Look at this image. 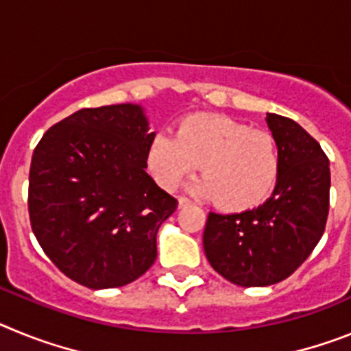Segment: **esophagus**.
I'll list each match as a JSON object with an SVG mask.
<instances>
[{"instance_id":"obj_1","label":"esophagus","mask_w":351,"mask_h":351,"mask_svg":"<svg viewBox=\"0 0 351 351\" xmlns=\"http://www.w3.org/2000/svg\"><path fill=\"white\" fill-rule=\"evenodd\" d=\"M178 202H179V207H186V206H190V204H191L186 197H179Z\"/></svg>"}]
</instances>
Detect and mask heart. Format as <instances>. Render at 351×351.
Instances as JSON below:
<instances>
[{
    "instance_id": "obj_1",
    "label": "heart",
    "mask_w": 351,
    "mask_h": 351,
    "mask_svg": "<svg viewBox=\"0 0 351 351\" xmlns=\"http://www.w3.org/2000/svg\"><path fill=\"white\" fill-rule=\"evenodd\" d=\"M149 172L165 190H176L198 169L190 186L200 197L218 198L226 210L260 206L280 176V149L267 132L226 116L193 114L179 123L176 137L154 135L145 154Z\"/></svg>"
}]
</instances>
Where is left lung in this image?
I'll use <instances>...</instances> for the list:
<instances>
[{
  "mask_svg": "<svg viewBox=\"0 0 351 351\" xmlns=\"http://www.w3.org/2000/svg\"><path fill=\"white\" fill-rule=\"evenodd\" d=\"M280 149L271 197L244 213H209L204 251L210 267L237 287H269L311 255L325 230L330 169L320 144L295 121L265 117Z\"/></svg>",
  "mask_w": 351,
  "mask_h": 351,
  "instance_id": "obj_1",
  "label": "left lung"
}]
</instances>
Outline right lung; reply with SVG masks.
Instances as JSON below:
<instances>
[{
  "label": "right lung",
  "mask_w": 351,
  "mask_h": 351,
  "mask_svg": "<svg viewBox=\"0 0 351 351\" xmlns=\"http://www.w3.org/2000/svg\"><path fill=\"white\" fill-rule=\"evenodd\" d=\"M156 135L138 104L82 108L49 128L29 169L31 228L56 267L93 290L125 287L156 260L178 209L147 169Z\"/></svg>",
  "instance_id": "obj_1"
}]
</instances>
